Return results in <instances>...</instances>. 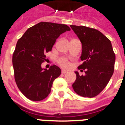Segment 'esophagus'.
<instances>
[{
	"label": "esophagus",
	"mask_w": 125,
	"mask_h": 125,
	"mask_svg": "<svg viewBox=\"0 0 125 125\" xmlns=\"http://www.w3.org/2000/svg\"><path fill=\"white\" fill-rule=\"evenodd\" d=\"M67 73V71L66 70H65V69H62V74H65V73Z\"/></svg>",
	"instance_id": "1"
}]
</instances>
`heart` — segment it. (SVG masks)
<instances>
[{"label":"heart","instance_id":"obj_1","mask_svg":"<svg viewBox=\"0 0 125 125\" xmlns=\"http://www.w3.org/2000/svg\"><path fill=\"white\" fill-rule=\"evenodd\" d=\"M58 63L60 66H62V67H64V68H67L70 65L69 62L66 58H61L59 59Z\"/></svg>","mask_w":125,"mask_h":125}]
</instances>
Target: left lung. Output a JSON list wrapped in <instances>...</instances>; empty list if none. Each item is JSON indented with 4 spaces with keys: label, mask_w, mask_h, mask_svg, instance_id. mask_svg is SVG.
I'll use <instances>...</instances> for the list:
<instances>
[{
    "label": "left lung",
    "mask_w": 125,
    "mask_h": 125,
    "mask_svg": "<svg viewBox=\"0 0 125 125\" xmlns=\"http://www.w3.org/2000/svg\"><path fill=\"white\" fill-rule=\"evenodd\" d=\"M70 26L82 43L80 59L83 63L78 69L85 73L84 76H80L75 71L76 79L73 88L80 96L94 97L104 89L114 73L115 55L112 45L109 39L96 29Z\"/></svg>",
    "instance_id": "1"
}]
</instances>
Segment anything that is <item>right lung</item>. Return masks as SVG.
<instances>
[{"mask_svg": "<svg viewBox=\"0 0 125 125\" xmlns=\"http://www.w3.org/2000/svg\"><path fill=\"white\" fill-rule=\"evenodd\" d=\"M71 30L66 24L41 22L26 30L17 43L12 62L15 80L23 95L33 101H42L51 93L61 69L53 65L43 69L45 54L52 51L56 39Z\"/></svg>", "mask_w": 125, "mask_h": 125, "instance_id": "1", "label": "right lung"}]
</instances>
